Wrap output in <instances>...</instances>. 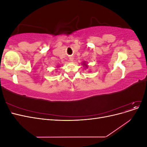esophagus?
<instances>
[{
    "instance_id": "1",
    "label": "esophagus",
    "mask_w": 147,
    "mask_h": 147,
    "mask_svg": "<svg viewBox=\"0 0 147 147\" xmlns=\"http://www.w3.org/2000/svg\"><path fill=\"white\" fill-rule=\"evenodd\" d=\"M69 60L70 61H74V57H70L69 58Z\"/></svg>"
}]
</instances>
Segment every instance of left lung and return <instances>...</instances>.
Wrapping results in <instances>:
<instances>
[{
	"label": "left lung",
	"instance_id": "obj_1",
	"mask_svg": "<svg viewBox=\"0 0 147 147\" xmlns=\"http://www.w3.org/2000/svg\"><path fill=\"white\" fill-rule=\"evenodd\" d=\"M82 65H83V66H85V67L86 68H88V65H87V64L85 63V62H83V63H82Z\"/></svg>",
	"mask_w": 147,
	"mask_h": 147
}]
</instances>
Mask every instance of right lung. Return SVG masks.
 <instances>
[{
    "label": "right lung",
    "instance_id": "right-lung-1",
    "mask_svg": "<svg viewBox=\"0 0 147 147\" xmlns=\"http://www.w3.org/2000/svg\"><path fill=\"white\" fill-rule=\"evenodd\" d=\"M59 65H58V66H57V69H58V68H59Z\"/></svg>",
    "mask_w": 147,
    "mask_h": 147
}]
</instances>
